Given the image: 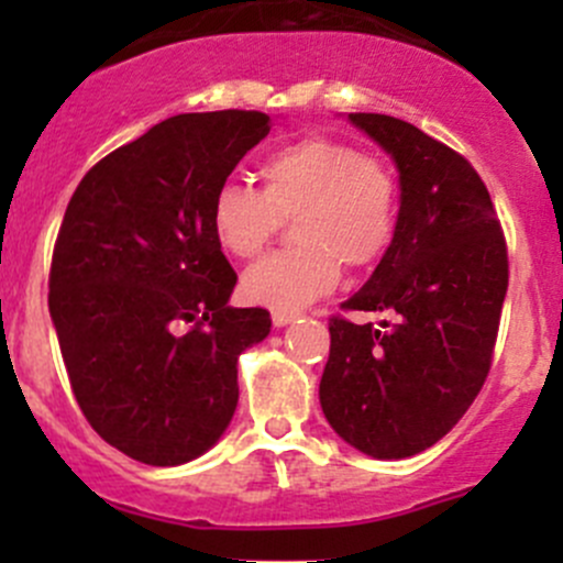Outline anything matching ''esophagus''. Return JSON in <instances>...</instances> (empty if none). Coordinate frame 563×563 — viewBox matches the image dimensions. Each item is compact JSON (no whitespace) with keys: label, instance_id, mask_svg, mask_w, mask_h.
<instances>
[{"label":"esophagus","instance_id":"esophagus-1","mask_svg":"<svg viewBox=\"0 0 563 563\" xmlns=\"http://www.w3.org/2000/svg\"><path fill=\"white\" fill-rule=\"evenodd\" d=\"M294 318H297L294 313H272V323H275V327L280 329V327H288V323H291Z\"/></svg>","mask_w":563,"mask_h":563}]
</instances>
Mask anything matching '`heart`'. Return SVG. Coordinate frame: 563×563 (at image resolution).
Returning <instances> with one entry per match:
<instances>
[{
	"instance_id": "1",
	"label": "heart",
	"mask_w": 563,
	"mask_h": 563,
	"mask_svg": "<svg viewBox=\"0 0 563 563\" xmlns=\"http://www.w3.org/2000/svg\"><path fill=\"white\" fill-rule=\"evenodd\" d=\"M258 176L264 190L225 181L209 209L214 240L234 258L258 255L283 218H297L299 247L258 261L242 277L253 305L299 313L338 286L340 264L373 266L395 240V176L356 146L310 135L264 157Z\"/></svg>"
}]
</instances>
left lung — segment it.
<instances>
[{
    "mask_svg": "<svg viewBox=\"0 0 563 563\" xmlns=\"http://www.w3.org/2000/svg\"><path fill=\"white\" fill-rule=\"evenodd\" d=\"M400 174L395 240L345 310L389 321H329L321 408L334 433L378 460L444 439L490 371L509 266L490 192L465 157L387 113H349Z\"/></svg>",
    "mask_w": 563,
    "mask_h": 563,
    "instance_id": "8db88e82",
    "label": "left lung"
}]
</instances>
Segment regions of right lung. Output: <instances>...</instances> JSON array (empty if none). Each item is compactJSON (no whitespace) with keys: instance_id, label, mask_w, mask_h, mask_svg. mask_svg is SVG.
Instances as JSON below:
<instances>
[{"instance_id":"right-lung-1","label":"right lung","mask_w":563,"mask_h":563,"mask_svg":"<svg viewBox=\"0 0 563 563\" xmlns=\"http://www.w3.org/2000/svg\"><path fill=\"white\" fill-rule=\"evenodd\" d=\"M269 128L261 111L179 113L103 157L67 203L48 277L62 360L100 439L146 465L218 444L240 354L272 329L266 310L229 305L236 272L209 223Z\"/></svg>"}]
</instances>
